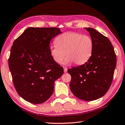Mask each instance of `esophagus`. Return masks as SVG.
Here are the masks:
<instances>
[{
    "mask_svg": "<svg viewBox=\"0 0 125 125\" xmlns=\"http://www.w3.org/2000/svg\"><path fill=\"white\" fill-rule=\"evenodd\" d=\"M63 69H64V73H66L67 72V68L66 67H64L63 68Z\"/></svg>",
    "mask_w": 125,
    "mask_h": 125,
    "instance_id": "esophagus-1",
    "label": "esophagus"
}]
</instances>
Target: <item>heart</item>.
Wrapping results in <instances>:
<instances>
[{"mask_svg":"<svg viewBox=\"0 0 125 125\" xmlns=\"http://www.w3.org/2000/svg\"><path fill=\"white\" fill-rule=\"evenodd\" d=\"M55 43L50 47V53L57 63L62 62L66 55V63L74 62L75 64H82L92 55L93 42L87 35L67 32L59 35Z\"/></svg>","mask_w":125,"mask_h":125,"instance_id":"heart-1","label":"heart"}]
</instances>
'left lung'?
<instances>
[{"label": "left lung", "mask_w": 125, "mask_h": 125, "mask_svg": "<svg viewBox=\"0 0 125 125\" xmlns=\"http://www.w3.org/2000/svg\"><path fill=\"white\" fill-rule=\"evenodd\" d=\"M93 42L92 56L83 65L68 69L71 75L69 87L81 100L93 101L107 93L113 79L116 56L108 38L95 29L85 28Z\"/></svg>", "instance_id": "1"}]
</instances>
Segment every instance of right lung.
I'll use <instances>...</instances> for the list:
<instances>
[{"mask_svg":"<svg viewBox=\"0 0 125 125\" xmlns=\"http://www.w3.org/2000/svg\"><path fill=\"white\" fill-rule=\"evenodd\" d=\"M61 33L57 27H29L13 42L9 69L16 92L29 103L39 104L47 100L53 92L54 81L63 74L50 48L51 40Z\"/></svg>","mask_w":125,"mask_h":125,"instance_id":"obj_1","label":"right lung"}]
</instances>
